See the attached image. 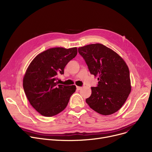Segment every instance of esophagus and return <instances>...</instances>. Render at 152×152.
Instances as JSON below:
<instances>
[{"instance_id":"34e87169","label":"esophagus","mask_w":152,"mask_h":152,"mask_svg":"<svg viewBox=\"0 0 152 152\" xmlns=\"http://www.w3.org/2000/svg\"><path fill=\"white\" fill-rule=\"evenodd\" d=\"M81 89H82V87H80V86H76V89H77V91L81 90Z\"/></svg>"}]
</instances>
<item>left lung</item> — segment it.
<instances>
[{
  "mask_svg": "<svg viewBox=\"0 0 152 152\" xmlns=\"http://www.w3.org/2000/svg\"><path fill=\"white\" fill-rule=\"evenodd\" d=\"M90 73L98 76L97 87H92L86 99L89 106L103 115L113 114L120 109L131 91L129 70L123 59L101 44L78 48Z\"/></svg>",
  "mask_w": 152,
  "mask_h": 152,
  "instance_id": "1",
  "label": "left lung"
}]
</instances>
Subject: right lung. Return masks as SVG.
I'll list each match as a JSON object with an SVG mask.
<instances>
[{"label":"right lung","mask_w":152,"mask_h":152,"mask_svg":"<svg viewBox=\"0 0 152 152\" xmlns=\"http://www.w3.org/2000/svg\"><path fill=\"white\" fill-rule=\"evenodd\" d=\"M77 48L55 47L37 55L31 61L23 77L24 91L30 104L42 116L50 117L65 109L75 86L57 82L58 75L77 55Z\"/></svg>","instance_id":"right-lung-1"}]
</instances>
